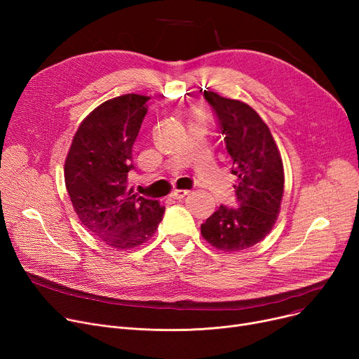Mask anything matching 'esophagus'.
Returning a JSON list of instances; mask_svg holds the SVG:
<instances>
[{
	"label": "esophagus",
	"mask_w": 359,
	"mask_h": 359,
	"mask_svg": "<svg viewBox=\"0 0 359 359\" xmlns=\"http://www.w3.org/2000/svg\"><path fill=\"white\" fill-rule=\"evenodd\" d=\"M187 194H189V191H186V189H175V191L172 192V198H175V199H183Z\"/></svg>",
	"instance_id": "1"
}]
</instances>
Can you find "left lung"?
Masks as SVG:
<instances>
[{"mask_svg": "<svg viewBox=\"0 0 359 359\" xmlns=\"http://www.w3.org/2000/svg\"><path fill=\"white\" fill-rule=\"evenodd\" d=\"M202 91V90H201ZM231 157L237 206L221 205L201 225L203 238L224 252L255 246L272 230L284 194V165L268 125L240 100L203 90Z\"/></svg>", "mask_w": 359, "mask_h": 359, "instance_id": "8db88e82", "label": "left lung"}]
</instances>
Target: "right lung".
Instances as JSON below:
<instances>
[{"label": "right lung", "instance_id": "add662e5", "mask_svg": "<svg viewBox=\"0 0 359 359\" xmlns=\"http://www.w3.org/2000/svg\"><path fill=\"white\" fill-rule=\"evenodd\" d=\"M147 96L123 94L94 109L75 132L65 184L75 214L107 246L129 250L148 241L165 211L128 187L132 145L148 111Z\"/></svg>", "mask_w": 359, "mask_h": 359}]
</instances>
